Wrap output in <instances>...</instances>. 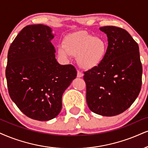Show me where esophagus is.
I'll list each match as a JSON object with an SVG mask.
<instances>
[{
	"label": "esophagus",
	"mask_w": 148,
	"mask_h": 148,
	"mask_svg": "<svg viewBox=\"0 0 148 148\" xmlns=\"http://www.w3.org/2000/svg\"><path fill=\"white\" fill-rule=\"evenodd\" d=\"M83 75H84L83 73H82L81 71H77V77H83Z\"/></svg>",
	"instance_id": "esophagus-1"
}]
</instances>
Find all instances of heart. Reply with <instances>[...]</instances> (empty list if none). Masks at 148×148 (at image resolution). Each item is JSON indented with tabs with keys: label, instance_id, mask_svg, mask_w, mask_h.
I'll use <instances>...</instances> for the list:
<instances>
[{
	"label": "heart",
	"instance_id": "heart-1",
	"mask_svg": "<svg viewBox=\"0 0 148 148\" xmlns=\"http://www.w3.org/2000/svg\"><path fill=\"white\" fill-rule=\"evenodd\" d=\"M106 50L107 44L104 40L83 31L68 36L64 40V45L59 47V53L62 57L77 56L78 64L86 69L97 66L103 61Z\"/></svg>",
	"mask_w": 148,
	"mask_h": 148
}]
</instances>
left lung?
Returning a JSON list of instances; mask_svg holds the SVG:
<instances>
[{
	"label": "left lung",
	"mask_w": 148,
	"mask_h": 148,
	"mask_svg": "<svg viewBox=\"0 0 148 148\" xmlns=\"http://www.w3.org/2000/svg\"><path fill=\"white\" fill-rule=\"evenodd\" d=\"M99 29L108 45L103 61L84 72L86 101L90 110L102 116H115L126 110L139 94L142 64L138 44L129 33L114 26Z\"/></svg>",
	"instance_id": "1"
}]
</instances>
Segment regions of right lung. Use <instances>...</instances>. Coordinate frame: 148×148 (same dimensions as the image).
Returning <instances> with one entry per match:
<instances>
[{
    "instance_id": "right-lung-1",
    "label": "right lung",
    "mask_w": 148,
    "mask_h": 148,
    "mask_svg": "<svg viewBox=\"0 0 148 148\" xmlns=\"http://www.w3.org/2000/svg\"><path fill=\"white\" fill-rule=\"evenodd\" d=\"M53 37L48 26L28 25L7 55L5 75L11 99L25 115L38 121L59 114L63 92L77 76L74 66L57 62L51 42Z\"/></svg>"
}]
</instances>
